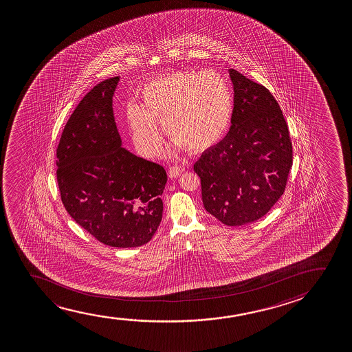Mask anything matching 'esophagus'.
I'll use <instances>...</instances> for the list:
<instances>
[{
    "instance_id": "1",
    "label": "esophagus",
    "mask_w": 352,
    "mask_h": 352,
    "mask_svg": "<svg viewBox=\"0 0 352 352\" xmlns=\"http://www.w3.org/2000/svg\"><path fill=\"white\" fill-rule=\"evenodd\" d=\"M184 170H185V168L182 166H172V167H169V177L177 178L180 174L183 173Z\"/></svg>"
}]
</instances>
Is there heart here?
Returning a JSON list of instances; mask_svg holds the SVG:
<instances>
[{"mask_svg": "<svg viewBox=\"0 0 352 352\" xmlns=\"http://www.w3.org/2000/svg\"><path fill=\"white\" fill-rule=\"evenodd\" d=\"M142 104L129 103L126 119L146 156L156 154L162 142L157 122L173 140L174 150L191 153L212 148L231 125V87L214 71H179L155 78L142 89Z\"/></svg>", "mask_w": 352, "mask_h": 352, "instance_id": "b5f03b06", "label": "heart"}]
</instances>
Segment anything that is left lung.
Instances as JSON below:
<instances>
[{"label":"left lung","mask_w":352,"mask_h":352,"mask_svg":"<svg viewBox=\"0 0 352 352\" xmlns=\"http://www.w3.org/2000/svg\"><path fill=\"white\" fill-rule=\"evenodd\" d=\"M233 82L231 129L193 166L203 206L227 226L265 217L284 193L292 167L289 127L268 89L230 69Z\"/></svg>","instance_id":"obj_1"}]
</instances>
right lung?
<instances>
[{
    "instance_id": "add662e5",
    "label": "right lung",
    "mask_w": 352,
    "mask_h": 352,
    "mask_svg": "<svg viewBox=\"0 0 352 352\" xmlns=\"http://www.w3.org/2000/svg\"><path fill=\"white\" fill-rule=\"evenodd\" d=\"M119 79L92 87L68 119L56 149V178L78 225L106 245L137 248L160 226L167 174L121 146L113 113Z\"/></svg>"
}]
</instances>
